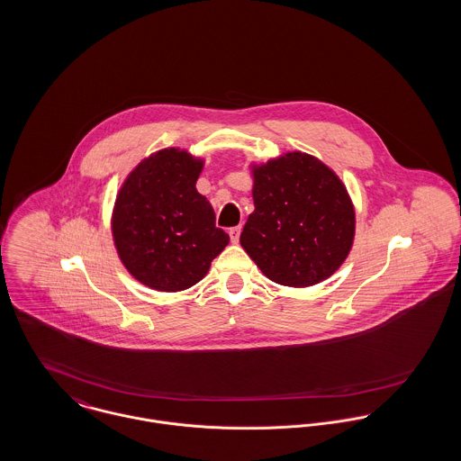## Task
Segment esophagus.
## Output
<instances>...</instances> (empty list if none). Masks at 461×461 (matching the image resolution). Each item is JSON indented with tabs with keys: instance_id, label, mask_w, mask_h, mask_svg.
I'll list each match as a JSON object with an SVG mask.
<instances>
[{
	"instance_id": "34e87169",
	"label": "esophagus",
	"mask_w": 461,
	"mask_h": 461,
	"mask_svg": "<svg viewBox=\"0 0 461 461\" xmlns=\"http://www.w3.org/2000/svg\"><path fill=\"white\" fill-rule=\"evenodd\" d=\"M240 231H242V228H240V226H235V228H231V230H230V239H231V242H233V244H237V242H239V239H240Z\"/></svg>"
}]
</instances>
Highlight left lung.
<instances>
[{
    "label": "left lung",
    "mask_w": 461,
    "mask_h": 461,
    "mask_svg": "<svg viewBox=\"0 0 461 461\" xmlns=\"http://www.w3.org/2000/svg\"><path fill=\"white\" fill-rule=\"evenodd\" d=\"M254 212L240 246L270 281L309 287L331 277L355 242L353 200L316 156L293 150L250 163Z\"/></svg>",
    "instance_id": "obj_1"
}]
</instances>
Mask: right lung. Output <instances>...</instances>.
<instances>
[{
  "mask_svg": "<svg viewBox=\"0 0 461 461\" xmlns=\"http://www.w3.org/2000/svg\"><path fill=\"white\" fill-rule=\"evenodd\" d=\"M205 159L187 149L152 152L128 174L112 209V239L124 268L143 285L177 293L200 283L230 244L196 191Z\"/></svg>",
  "mask_w": 461,
  "mask_h": 461,
  "instance_id": "1",
  "label": "right lung"
}]
</instances>
